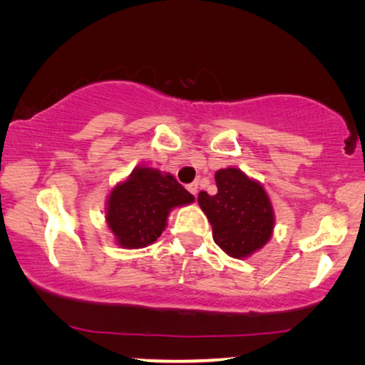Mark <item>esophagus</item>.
I'll list each match as a JSON object with an SVG mask.
<instances>
[{"label": "esophagus", "mask_w": 365, "mask_h": 365, "mask_svg": "<svg viewBox=\"0 0 365 365\" xmlns=\"http://www.w3.org/2000/svg\"><path fill=\"white\" fill-rule=\"evenodd\" d=\"M187 191L192 194V196H196L197 194V182H191V184H187Z\"/></svg>", "instance_id": "34e87169"}]
</instances>
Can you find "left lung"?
Listing matches in <instances>:
<instances>
[{
  "instance_id": "obj_1",
  "label": "left lung",
  "mask_w": 365,
  "mask_h": 365,
  "mask_svg": "<svg viewBox=\"0 0 365 365\" xmlns=\"http://www.w3.org/2000/svg\"><path fill=\"white\" fill-rule=\"evenodd\" d=\"M217 194L201 191L197 202L212 226L214 242L227 256L249 257L274 231V209L266 189L237 168L216 173Z\"/></svg>"
}]
</instances>
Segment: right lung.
Returning <instances> with one entry per match:
<instances>
[{
  "instance_id": "obj_1",
  "label": "right lung",
  "mask_w": 365,
  "mask_h": 365,
  "mask_svg": "<svg viewBox=\"0 0 365 365\" xmlns=\"http://www.w3.org/2000/svg\"><path fill=\"white\" fill-rule=\"evenodd\" d=\"M192 201V194L169 173L138 166L109 192L106 222L121 247H146L166 229L171 209Z\"/></svg>"
}]
</instances>
